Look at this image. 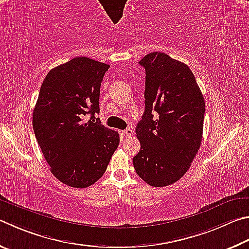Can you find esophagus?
<instances>
[{"label": "esophagus", "instance_id": "34e87169", "mask_svg": "<svg viewBox=\"0 0 249 249\" xmlns=\"http://www.w3.org/2000/svg\"><path fill=\"white\" fill-rule=\"evenodd\" d=\"M123 135L124 136H133V134H134V132H133V129L132 128H127V129H125V130H123Z\"/></svg>", "mask_w": 249, "mask_h": 249}]
</instances>
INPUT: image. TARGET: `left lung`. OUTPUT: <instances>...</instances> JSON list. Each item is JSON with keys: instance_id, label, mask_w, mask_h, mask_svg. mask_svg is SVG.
I'll use <instances>...</instances> for the list:
<instances>
[{"instance_id": "obj_1", "label": "left lung", "mask_w": 249, "mask_h": 249, "mask_svg": "<svg viewBox=\"0 0 249 249\" xmlns=\"http://www.w3.org/2000/svg\"><path fill=\"white\" fill-rule=\"evenodd\" d=\"M146 71L144 112L137 124L136 173L155 187L178 182L202 142L205 99L189 67L161 52L139 61Z\"/></svg>"}]
</instances>
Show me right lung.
I'll list each match as a JSON object with an SVG mask.
<instances>
[{
  "label": "right lung",
  "instance_id": "right-lung-1",
  "mask_svg": "<svg viewBox=\"0 0 249 249\" xmlns=\"http://www.w3.org/2000/svg\"><path fill=\"white\" fill-rule=\"evenodd\" d=\"M109 67L75 57L50 71L40 88L34 132L52 174L67 186L96 183L119 147V133L91 121L100 112V86ZM87 114L92 117L86 122Z\"/></svg>",
  "mask_w": 249,
  "mask_h": 249
}]
</instances>
